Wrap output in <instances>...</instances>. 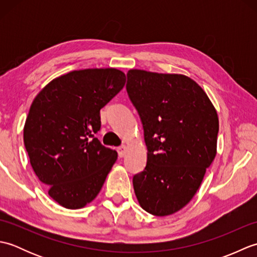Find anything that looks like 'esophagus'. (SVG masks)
<instances>
[{
  "label": "esophagus",
  "mask_w": 257,
  "mask_h": 257,
  "mask_svg": "<svg viewBox=\"0 0 257 257\" xmlns=\"http://www.w3.org/2000/svg\"><path fill=\"white\" fill-rule=\"evenodd\" d=\"M118 150V155L120 158H122L125 156V152H127V147H125L124 145L123 146H120L119 148L117 149Z\"/></svg>",
  "instance_id": "esophagus-1"
}]
</instances>
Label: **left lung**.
Segmentation results:
<instances>
[{"mask_svg": "<svg viewBox=\"0 0 257 257\" xmlns=\"http://www.w3.org/2000/svg\"><path fill=\"white\" fill-rule=\"evenodd\" d=\"M127 77L148 149L145 170L133 179L135 193L150 214L170 215L192 200L214 160L219 117L188 76L130 69Z\"/></svg>", "mask_w": 257, "mask_h": 257, "instance_id": "obj_1", "label": "left lung"}]
</instances>
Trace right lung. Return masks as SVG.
I'll return each instance as SVG.
<instances>
[{"label": "right lung", "instance_id": "right-lung-1", "mask_svg": "<svg viewBox=\"0 0 257 257\" xmlns=\"http://www.w3.org/2000/svg\"><path fill=\"white\" fill-rule=\"evenodd\" d=\"M116 68L73 70L53 79L33 100L24 125V145L48 195L66 209L94 200L117 160V151L95 137L100 109L123 88Z\"/></svg>", "mask_w": 257, "mask_h": 257}]
</instances>
